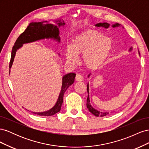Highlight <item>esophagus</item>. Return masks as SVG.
I'll return each instance as SVG.
<instances>
[{
    "label": "esophagus",
    "instance_id": "obj_1",
    "mask_svg": "<svg viewBox=\"0 0 149 149\" xmlns=\"http://www.w3.org/2000/svg\"><path fill=\"white\" fill-rule=\"evenodd\" d=\"M75 79H76V81H83V77L79 74H76Z\"/></svg>",
    "mask_w": 149,
    "mask_h": 149
}]
</instances>
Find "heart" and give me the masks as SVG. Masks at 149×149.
Listing matches in <instances>:
<instances>
[{"mask_svg":"<svg viewBox=\"0 0 149 149\" xmlns=\"http://www.w3.org/2000/svg\"><path fill=\"white\" fill-rule=\"evenodd\" d=\"M112 47L111 40L95 30H86L78 34L72 45L66 47L68 61L75 63L78 56L83 55V63L86 68L96 70L105 63Z\"/></svg>","mask_w":149,"mask_h":149,"instance_id":"b5f03b06","label":"heart"}]
</instances>
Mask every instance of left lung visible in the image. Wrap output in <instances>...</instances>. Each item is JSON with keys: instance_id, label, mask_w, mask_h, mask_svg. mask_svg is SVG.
I'll list each match as a JSON object with an SVG mask.
<instances>
[{"instance_id": "obj_1", "label": "left lung", "mask_w": 149, "mask_h": 149, "mask_svg": "<svg viewBox=\"0 0 149 149\" xmlns=\"http://www.w3.org/2000/svg\"><path fill=\"white\" fill-rule=\"evenodd\" d=\"M95 26H97V27H103V28H106V29H107L110 26V24L107 23V22H103V23H97L96 24H95ZM121 26L120 24H118V23H116L114 24H112L111 25L112 27L113 28H118V27H120V26ZM123 29H124V27L123 26ZM132 47L130 48L129 51V52H131L132 51ZM138 52H139V55H140V53L138 50ZM91 73H89L88 76V78H89L90 77V76H91ZM87 91H88V98H87V102H86V106H87V108L88 109L89 111L91 112V113H92L94 116H100V117H103V116H105L106 115H107L109 113V112H100V111H97V109H94V108L91 106V103H90V100H89V83H88V84H87Z\"/></svg>"}]
</instances>
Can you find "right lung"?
Wrapping results in <instances>:
<instances>
[{
  "instance_id": "right-lung-1",
  "label": "right lung",
  "mask_w": 149,
  "mask_h": 149,
  "mask_svg": "<svg viewBox=\"0 0 149 149\" xmlns=\"http://www.w3.org/2000/svg\"><path fill=\"white\" fill-rule=\"evenodd\" d=\"M53 22H55V24H52L47 20L31 22L27 26V28L18 37L12 50L9 65L10 73L16 52L18 49L23 46L24 44L37 42L45 39H51L58 43H60L61 38L60 37L59 29L61 26L64 27L65 23L62 19L54 20ZM58 55L60 56V54L58 53ZM75 76L76 74L74 73H69L63 76L62 85L59 96H58L55 104L50 109L41 112H31L39 116H50L60 112L63 104V101L64 94L66 89L70 87V86L73 84L74 82Z\"/></svg>"
}]
</instances>
